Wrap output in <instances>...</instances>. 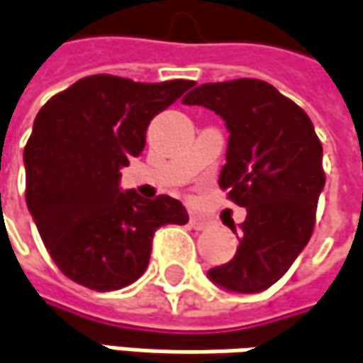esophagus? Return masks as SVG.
I'll list each match as a JSON object with an SVG mask.
<instances>
[{
  "mask_svg": "<svg viewBox=\"0 0 363 363\" xmlns=\"http://www.w3.org/2000/svg\"><path fill=\"white\" fill-rule=\"evenodd\" d=\"M190 227L196 228V230H204V228L208 227V220H204L202 216H190Z\"/></svg>",
  "mask_w": 363,
  "mask_h": 363,
  "instance_id": "obj_1",
  "label": "esophagus"
}]
</instances>
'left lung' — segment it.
<instances>
[{"instance_id": "1", "label": "left lung", "mask_w": 363, "mask_h": 363, "mask_svg": "<svg viewBox=\"0 0 363 363\" xmlns=\"http://www.w3.org/2000/svg\"><path fill=\"white\" fill-rule=\"evenodd\" d=\"M225 120L227 163L218 186L247 208L230 225L239 247L208 278L230 292L253 294L280 280L306 247L325 188L323 145L306 112L262 79L204 83L184 96Z\"/></svg>"}]
</instances>
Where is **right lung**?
I'll return each instance as SVG.
<instances>
[{"mask_svg": "<svg viewBox=\"0 0 363 363\" xmlns=\"http://www.w3.org/2000/svg\"><path fill=\"white\" fill-rule=\"evenodd\" d=\"M191 85L89 75L40 108L24 149L26 204L69 280L120 290L145 274L157 228L188 223L172 196L120 190V169L143 153L149 122Z\"/></svg>", "mask_w": 363, "mask_h": 363, "instance_id": "1", "label": "right lung"}]
</instances>
